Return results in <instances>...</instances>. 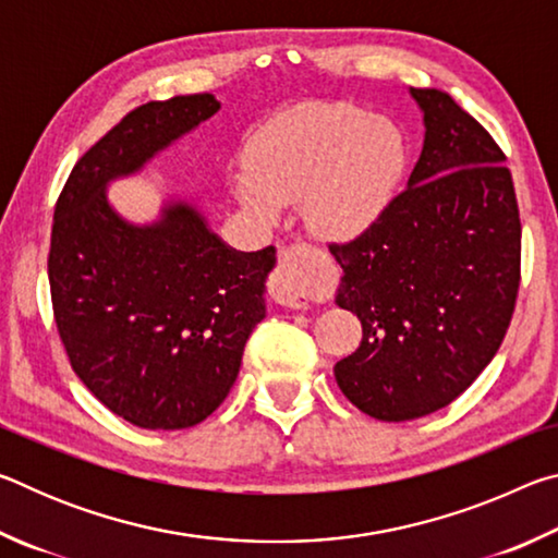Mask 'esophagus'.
<instances>
[{
	"mask_svg": "<svg viewBox=\"0 0 558 558\" xmlns=\"http://www.w3.org/2000/svg\"><path fill=\"white\" fill-rule=\"evenodd\" d=\"M307 251L300 245L280 251L278 268L272 272L270 280V295L282 307L305 310L310 295H307Z\"/></svg>",
	"mask_w": 558,
	"mask_h": 558,
	"instance_id": "34e87169",
	"label": "esophagus"
}]
</instances>
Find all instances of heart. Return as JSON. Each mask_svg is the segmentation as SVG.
<instances>
[{"label":"heart","instance_id":"1","mask_svg":"<svg viewBox=\"0 0 558 558\" xmlns=\"http://www.w3.org/2000/svg\"><path fill=\"white\" fill-rule=\"evenodd\" d=\"M405 169L401 130L349 102H302L280 112L245 147L233 194L272 221L300 202L317 239L352 241L381 219Z\"/></svg>","mask_w":558,"mask_h":558}]
</instances>
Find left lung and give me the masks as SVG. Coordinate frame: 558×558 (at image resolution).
<instances>
[{
    "mask_svg": "<svg viewBox=\"0 0 558 558\" xmlns=\"http://www.w3.org/2000/svg\"><path fill=\"white\" fill-rule=\"evenodd\" d=\"M423 149L369 231L329 245L335 302L362 344L335 364L359 411L413 421L442 409L493 362L519 290L522 223L505 153L448 93L411 88Z\"/></svg>",
    "mask_w": 558,
    "mask_h": 558,
    "instance_id": "obj_1",
    "label": "left lung"
}]
</instances>
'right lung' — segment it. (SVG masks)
Instances as JSON below:
<instances>
[{"instance_id": "obj_1", "label": "right lung", "mask_w": 558, "mask_h": 558, "mask_svg": "<svg viewBox=\"0 0 558 558\" xmlns=\"http://www.w3.org/2000/svg\"><path fill=\"white\" fill-rule=\"evenodd\" d=\"M211 93L128 112L78 162L56 202L49 282L73 372L108 409L149 430L192 428L229 396L266 317L276 248L243 253L182 199L132 223L108 184L143 169L216 116Z\"/></svg>"}]
</instances>
